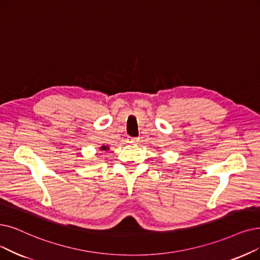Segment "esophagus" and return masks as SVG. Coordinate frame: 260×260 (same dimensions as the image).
I'll list each match as a JSON object with an SVG mask.
<instances>
[{
  "label": "esophagus",
  "mask_w": 260,
  "mask_h": 260,
  "mask_svg": "<svg viewBox=\"0 0 260 260\" xmlns=\"http://www.w3.org/2000/svg\"><path fill=\"white\" fill-rule=\"evenodd\" d=\"M140 142V139L139 138H131V137H128L127 139V143H130V144H137Z\"/></svg>",
  "instance_id": "obj_1"
}]
</instances>
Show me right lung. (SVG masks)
Here are the masks:
<instances>
[{
  "label": "right lung",
  "mask_w": 260,
  "mask_h": 260,
  "mask_svg": "<svg viewBox=\"0 0 260 260\" xmlns=\"http://www.w3.org/2000/svg\"><path fill=\"white\" fill-rule=\"evenodd\" d=\"M100 149H101V150H108V149H109V148H108V147H107V146H102V147H101V148H100Z\"/></svg>",
  "instance_id": "obj_1"
}]
</instances>
